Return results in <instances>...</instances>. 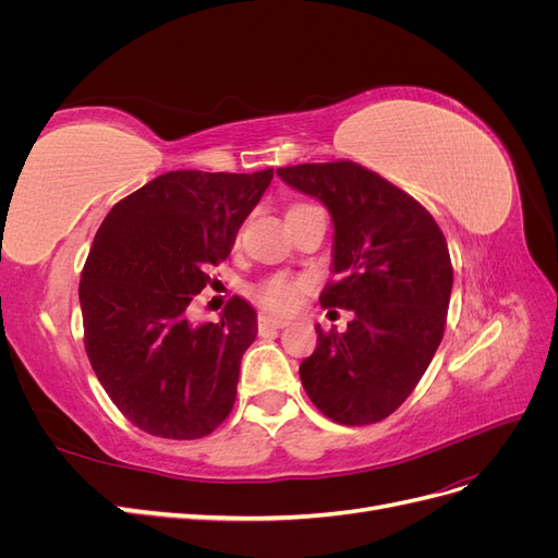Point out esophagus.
<instances>
[{
	"instance_id": "1",
	"label": "esophagus",
	"mask_w": 558,
	"mask_h": 558,
	"mask_svg": "<svg viewBox=\"0 0 558 558\" xmlns=\"http://www.w3.org/2000/svg\"><path fill=\"white\" fill-rule=\"evenodd\" d=\"M283 326H289V320H286V318H279V316H272V314H260L258 316L260 332H265V330H279Z\"/></svg>"
}]
</instances>
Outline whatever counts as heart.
Masks as SVG:
<instances>
[{
    "label": "heart",
    "instance_id": "obj_1",
    "mask_svg": "<svg viewBox=\"0 0 558 558\" xmlns=\"http://www.w3.org/2000/svg\"><path fill=\"white\" fill-rule=\"evenodd\" d=\"M302 291H305V281L291 277H272L258 286L256 298L269 310L291 312L298 307Z\"/></svg>",
    "mask_w": 558,
    "mask_h": 558
}]
</instances>
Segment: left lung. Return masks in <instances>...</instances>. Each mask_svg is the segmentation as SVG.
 Segmentation results:
<instances>
[{"label":"left lung","instance_id":"left-lung-1","mask_svg":"<svg viewBox=\"0 0 558 558\" xmlns=\"http://www.w3.org/2000/svg\"><path fill=\"white\" fill-rule=\"evenodd\" d=\"M277 177L328 209L337 281L320 305L353 312L344 332L316 324L302 386L337 424H377L414 391L442 342L453 283L445 234L414 197L356 162L281 167Z\"/></svg>","mask_w":558,"mask_h":558}]
</instances>
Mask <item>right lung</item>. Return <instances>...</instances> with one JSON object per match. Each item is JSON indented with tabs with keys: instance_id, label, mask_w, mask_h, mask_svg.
<instances>
[{
	"instance_id": "right-lung-1",
	"label": "right lung",
	"mask_w": 558,
	"mask_h": 558,
	"mask_svg": "<svg viewBox=\"0 0 558 558\" xmlns=\"http://www.w3.org/2000/svg\"><path fill=\"white\" fill-rule=\"evenodd\" d=\"M275 172L179 170L113 205L83 267L78 300L99 384L134 426L197 440L223 424L258 314L232 298L218 324L189 305L226 260Z\"/></svg>"
}]
</instances>
